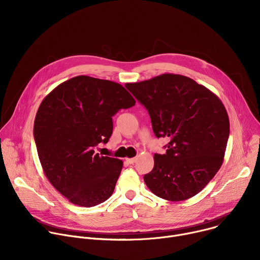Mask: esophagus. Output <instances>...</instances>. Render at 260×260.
<instances>
[{
  "instance_id": "esophagus-1",
  "label": "esophagus",
  "mask_w": 260,
  "mask_h": 260,
  "mask_svg": "<svg viewBox=\"0 0 260 260\" xmlns=\"http://www.w3.org/2000/svg\"><path fill=\"white\" fill-rule=\"evenodd\" d=\"M136 158L134 157V158H126V162H128L129 165H133V164H135L136 162Z\"/></svg>"
}]
</instances>
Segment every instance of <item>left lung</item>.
I'll return each instance as SVG.
<instances>
[{
    "label": "left lung",
    "instance_id": "left-lung-1",
    "mask_svg": "<svg viewBox=\"0 0 260 260\" xmlns=\"http://www.w3.org/2000/svg\"><path fill=\"white\" fill-rule=\"evenodd\" d=\"M125 87L145 106L157 138L169 137L165 154H154L144 181L155 196L188 200L213 179L223 162L230 119L221 100L193 79L161 74Z\"/></svg>",
    "mask_w": 260,
    "mask_h": 260
}]
</instances>
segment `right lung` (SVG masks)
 Here are the masks:
<instances>
[{
  "label": "right lung",
  "instance_id": "obj_1",
  "mask_svg": "<svg viewBox=\"0 0 260 260\" xmlns=\"http://www.w3.org/2000/svg\"><path fill=\"white\" fill-rule=\"evenodd\" d=\"M135 104L122 85L84 75L62 82L42 101L34 122L37 151L52 186L72 204L88 208L112 196L123 162L93 148L109 141L112 116Z\"/></svg>",
  "mask_w": 260,
  "mask_h": 260
}]
</instances>
